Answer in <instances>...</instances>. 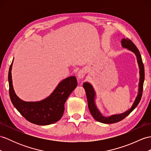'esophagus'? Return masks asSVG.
I'll list each match as a JSON object with an SVG mask.
<instances>
[{"label": "esophagus", "instance_id": "1", "mask_svg": "<svg viewBox=\"0 0 151 151\" xmlns=\"http://www.w3.org/2000/svg\"><path fill=\"white\" fill-rule=\"evenodd\" d=\"M86 74V70L84 69H81L78 72V78L79 79H82L83 78L84 76Z\"/></svg>", "mask_w": 151, "mask_h": 151}]
</instances>
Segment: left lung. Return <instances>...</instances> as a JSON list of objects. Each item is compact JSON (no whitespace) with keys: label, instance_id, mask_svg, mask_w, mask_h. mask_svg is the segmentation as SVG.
Returning a JSON list of instances; mask_svg holds the SVG:
<instances>
[{"label":"left lung","instance_id":"1","mask_svg":"<svg viewBox=\"0 0 151 151\" xmlns=\"http://www.w3.org/2000/svg\"><path fill=\"white\" fill-rule=\"evenodd\" d=\"M122 45L123 47H125L126 48V49L131 50L132 52H133L136 54V56H137L138 63L139 65V74H140L138 94L130 109L127 110V111H126L124 113L119 114V115H114L110 116L109 117H104L102 115V114L99 111L96 106H95V101H94L95 93L92 86H91L90 83H84L83 84V87L86 91L88 109H89L91 115H92L93 118L97 121H98V122H101V123L113 124V123L120 122V121L123 120L124 119L126 118L127 115H129V114L134 109V108L137 107L138 104H139V101H140L142 96L143 82H144V78H145V71H144V65H143V63L140 53H139L137 46L134 45V43L132 42L130 39H129L127 38L126 39L125 38L123 39L122 40Z\"/></svg>","mask_w":151,"mask_h":151}]
</instances>
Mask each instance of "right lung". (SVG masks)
<instances>
[{
  "label": "right lung",
  "mask_w": 151,
  "mask_h": 151,
  "mask_svg": "<svg viewBox=\"0 0 151 151\" xmlns=\"http://www.w3.org/2000/svg\"><path fill=\"white\" fill-rule=\"evenodd\" d=\"M12 63L8 73L9 93L13 106L21 115L29 122L40 126L52 124L60 120L66 101L78 85L76 77L71 76L62 81L52 93L43 101L25 102L17 96L13 90L11 72Z\"/></svg>",
  "instance_id": "1"
}]
</instances>
